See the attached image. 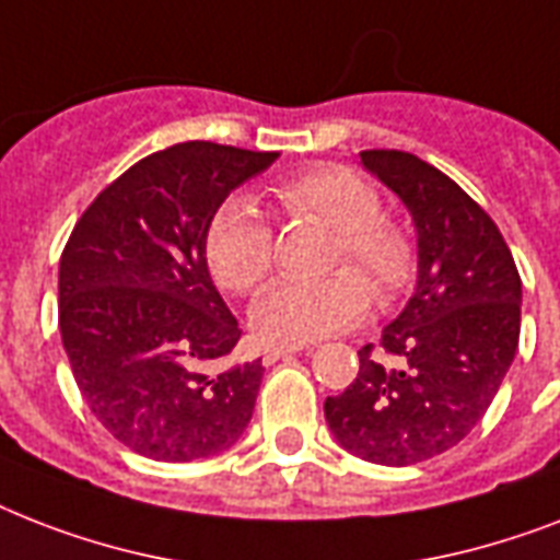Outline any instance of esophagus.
<instances>
[{
    "label": "esophagus",
    "instance_id": "34e87169",
    "mask_svg": "<svg viewBox=\"0 0 560 560\" xmlns=\"http://www.w3.org/2000/svg\"><path fill=\"white\" fill-rule=\"evenodd\" d=\"M299 349H288V346H276V349H267L264 351V363L270 366V363H276V360H284L290 358V354H296Z\"/></svg>",
    "mask_w": 560,
    "mask_h": 560
}]
</instances>
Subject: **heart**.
Returning a JSON list of instances; mask_svg holds the SVG:
<instances>
[{"mask_svg": "<svg viewBox=\"0 0 560 560\" xmlns=\"http://www.w3.org/2000/svg\"><path fill=\"white\" fill-rule=\"evenodd\" d=\"M281 214L334 229L325 267L337 270L316 281H279L255 299L253 334L267 346H307L358 325L372 293L389 302L412 276V244L404 229L381 218V200L366 179L346 168H311L272 186ZM206 258L220 288L249 293L272 270V229L244 197L214 211L206 232ZM373 290L369 291L368 288Z\"/></svg>", "mask_w": 560, "mask_h": 560, "instance_id": "heart-1", "label": "heart"}]
</instances>
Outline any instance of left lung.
Masks as SVG:
<instances>
[{
  "mask_svg": "<svg viewBox=\"0 0 560 560\" xmlns=\"http://www.w3.org/2000/svg\"><path fill=\"white\" fill-rule=\"evenodd\" d=\"M360 162L407 206L418 241L416 293L381 334L400 369L358 351L325 421L349 453L404 468L451 451L491 407L521 340V276L500 229L447 174L404 151Z\"/></svg>",
  "mask_w": 560,
  "mask_h": 560,
  "instance_id": "left-lung-1",
  "label": "left lung"
}]
</instances>
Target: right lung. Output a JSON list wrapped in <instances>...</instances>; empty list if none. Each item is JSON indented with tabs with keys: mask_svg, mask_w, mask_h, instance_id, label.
<instances>
[{
	"mask_svg": "<svg viewBox=\"0 0 560 560\" xmlns=\"http://www.w3.org/2000/svg\"><path fill=\"white\" fill-rule=\"evenodd\" d=\"M279 153L183 142L127 168L60 255V337L101 424L156 462L229 451L253 418L261 360L214 372L241 328L214 288V211Z\"/></svg>",
	"mask_w": 560,
	"mask_h": 560,
	"instance_id": "add662e5",
	"label": "right lung"
}]
</instances>
